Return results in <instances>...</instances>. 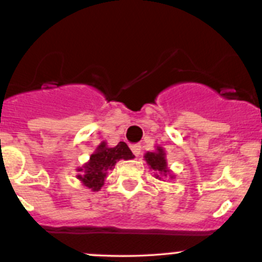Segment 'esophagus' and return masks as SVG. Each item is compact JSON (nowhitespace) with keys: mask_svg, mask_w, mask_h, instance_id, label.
Wrapping results in <instances>:
<instances>
[{"mask_svg":"<svg viewBox=\"0 0 262 262\" xmlns=\"http://www.w3.org/2000/svg\"><path fill=\"white\" fill-rule=\"evenodd\" d=\"M131 150H133V153L135 154L136 157H139L141 153V145L140 144H133V145H131Z\"/></svg>","mask_w":262,"mask_h":262,"instance_id":"obj_1","label":"esophagus"}]
</instances>
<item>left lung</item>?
Segmentation results:
<instances>
[{
    "label": "left lung",
    "instance_id": "8db88e82",
    "mask_svg": "<svg viewBox=\"0 0 262 262\" xmlns=\"http://www.w3.org/2000/svg\"><path fill=\"white\" fill-rule=\"evenodd\" d=\"M145 161L154 171H158V172L163 173V175L168 172L166 158H164V151L162 148H157V151H148L145 154ZM157 178H159V176L157 175Z\"/></svg>",
    "mask_w": 262,
    "mask_h": 262
}]
</instances>
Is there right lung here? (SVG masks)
I'll return each mask as SVG.
<instances>
[{"mask_svg": "<svg viewBox=\"0 0 262 262\" xmlns=\"http://www.w3.org/2000/svg\"><path fill=\"white\" fill-rule=\"evenodd\" d=\"M134 158L133 151L129 150L126 143L119 141L114 148H108L105 143H101L96 151L90 157V162L78 171H83L77 178L83 183L84 186L94 191H98L104 185L106 171L113 168L119 159Z\"/></svg>", "mask_w": 262, "mask_h": 262, "instance_id": "right-lung-1", "label": "right lung"}]
</instances>
